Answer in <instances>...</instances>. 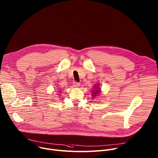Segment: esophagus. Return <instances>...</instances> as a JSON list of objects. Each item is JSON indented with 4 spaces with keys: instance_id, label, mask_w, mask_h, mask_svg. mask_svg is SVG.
Returning a JSON list of instances; mask_svg holds the SVG:
<instances>
[{
    "instance_id": "obj_1",
    "label": "esophagus",
    "mask_w": 158,
    "mask_h": 158,
    "mask_svg": "<svg viewBox=\"0 0 158 158\" xmlns=\"http://www.w3.org/2000/svg\"><path fill=\"white\" fill-rule=\"evenodd\" d=\"M80 86V83L78 82H73V86L74 87H79Z\"/></svg>"
}]
</instances>
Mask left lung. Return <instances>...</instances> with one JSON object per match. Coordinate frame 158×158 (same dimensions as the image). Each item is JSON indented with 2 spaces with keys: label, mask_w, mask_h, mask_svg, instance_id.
Instances as JSON below:
<instances>
[{
  "label": "left lung",
  "mask_w": 158,
  "mask_h": 158,
  "mask_svg": "<svg viewBox=\"0 0 158 158\" xmlns=\"http://www.w3.org/2000/svg\"><path fill=\"white\" fill-rule=\"evenodd\" d=\"M97 88V86H96V87H95V88ZM98 89H99V90H100V88H98ZM99 90H95V91H95V92H96V93H94V94H93V96H95V94H97V93H99V92H100V91H99Z\"/></svg>",
  "instance_id": "1"
}]
</instances>
